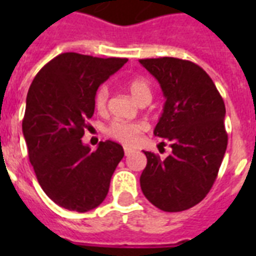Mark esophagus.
I'll return each instance as SVG.
<instances>
[{"label":"esophagus","instance_id":"esophagus-1","mask_svg":"<svg viewBox=\"0 0 256 256\" xmlns=\"http://www.w3.org/2000/svg\"><path fill=\"white\" fill-rule=\"evenodd\" d=\"M132 148H124V156H130V154H132Z\"/></svg>","mask_w":256,"mask_h":256}]
</instances>
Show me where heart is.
Returning a JSON list of instances; mask_svg holds the SVG:
<instances>
[{
	"label": "heart",
	"mask_w": 256,
	"mask_h": 256,
	"mask_svg": "<svg viewBox=\"0 0 256 256\" xmlns=\"http://www.w3.org/2000/svg\"><path fill=\"white\" fill-rule=\"evenodd\" d=\"M128 88L132 96L140 104H148L152 98V88L148 80L144 77L132 78L128 82ZM108 88L102 85L96 88L94 94V108L98 112H104L108 110ZM144 132L142 124H128L122 120H114L106 128V134L124 144H134L140 138V134Z\"/></svg>",
	"instance_id": "b5f03b06"
}]
</instances>
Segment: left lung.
Listing matches in <instances>:
<instances>
[{"instance_id": "obj_1", "label": "left lung", "mask_w": 256, "mask_h": 256, "mask_svg": "<svg viewBox=\"0 0 256 256\" xmlns=\"http://www.w3.org/2000/svg\"><path fill=\"white\" fill-rule=\"evenodd\" d=\"M166 98L154 134L170 142L164 160L144 152V196L168 212L188 210L214 184L227 148L226 108L208 74L194 62L172 57L140 60Z\"/></svg>"}]
</instances>
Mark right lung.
Here are the masks:
<instances>
[{
  "instance_id": "add662e5",
  "label": "right lung",
  "mask_w": 256,
  "mask_h": 256,
  "mask_svg": "<svg viewBox=\"0 0 256 256\" xmlns=\"http://www.w3.org/2000/svg\"><path fill=\"white\" fill-rule=\"evenodd\" d=\"M128 58L62 53L42 68L26 96L22 132L40 186L58 206L86 212L104 202L124 148L82 144L94 114V94Z\"/></svg>"
}]
</instances>
